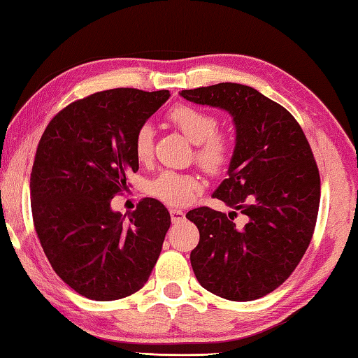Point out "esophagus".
Returning <instances> with one entry per match:
<instances>
[{"mask_svg":"<svg viewBox=\"0 0 358 358\" xmlns=\"http://www.w3.org/2000/svg\"><path fill=\"white\" fill-rule=\"evenodd\" d=\"M170 218H172V223H180V221L185 220V212H181V210H177V208H172L170 210Z\"/></svg>","mask_w":358,"mask_h":358,"instance_id":"esophagus-1","label":"esophagus"}]
</instances>
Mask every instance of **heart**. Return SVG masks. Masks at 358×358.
<instances>
[{
	"mask_svg": "<svg viewBox=\"0 0 358 358\" xmlns=\"http://www.w3.org/2000/svg\"><path fill=\"white\" fill-rule=\"evenodd\" d=\"M169 122L194 143L196 161L207 173H220L228 166L232 155V140L228 134L217 132L218 121L210 113L199 108L181 105L167 115ZM155 151V129L151 124H143L135 134L134 152L140 162L150 161ZM199 189V181L186 173L166 172L159 173L148 183V192L167 206H185Z\"/></svg>",
	"mask_w": 358,
	"mask_h": 358,
	"instance_id": "1",
	"label": "heart"
}]
</instances>
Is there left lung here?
Segmentation results:
<instances>
[{
    "label": "left lung",
    "instance_id": "obj_1",
    "mask_svg": "<svg viewBox=\"0 0 358 358\" xmlns=\"http://www.w3.org/2000/svg\"><path fill=\"white\" fill-rule=\"evenodd\" d=\"M180 95L229 113L236 127L228 178L212 194L234 212L186 213L201 236L192 271L210 293L253 301L282 285L308 250L320 202L314 155L296 119L250 86L220 83ZM236 209L249 218L242 230L231 221Z\"/></svg>",
    "mask_w": 358,
    "mask_h": 358
}]
</instances>
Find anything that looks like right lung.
Wrapping results in <instances>:
<instances>
[{
  "mask_svg": "<svg viewBox=\"0 0 358 358\" xmlns=\"http://www.w3.org/2000/svg\"><path fill=\"white\" fill-rule=\"evenodd\" d=\"M169 97L138 89L92 94L64 108L39 140L30 178L36 234L57 275L89 299L138 292L161 255L169 210L146 197L122 215L111 199L138 170L135 134Z\"/></svg>",
  "mask_w": 358,
  "mask_h": 358,
  "instance_id": "right-lung-1",
  "label": "right lung"
}]
</instances>
